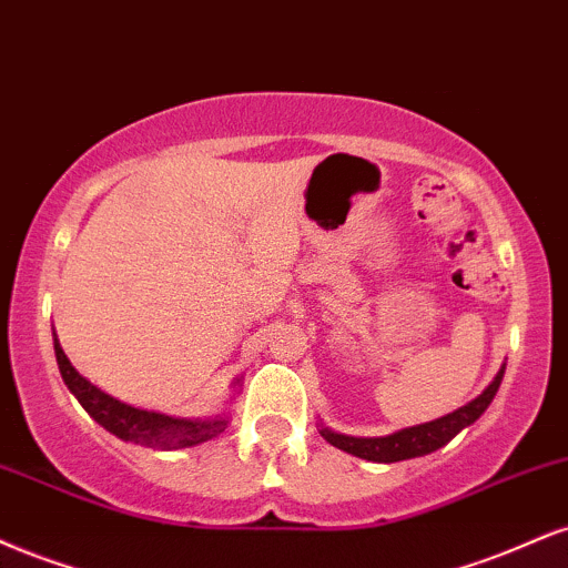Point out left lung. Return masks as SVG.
Listing matches in <instances>:
<instances>
[{
    "label": "left lung",
    "instance_id": "left-lung-1",
    "mask_svg": "<svg viewBox=\"0 0 568 568\" xmlns=\"http://www.w3.org/2000/svg\"><path fill=\"white\" fill-rule=\"evenodd\" d=\"M503 373H497V378L491 381L487 386V392L476 396L474 402H468L466 407L455 409V413L444 415L439 420L432 423H423V426H413V428H402L392 436H375V439H362V436H344L336 432H327L323 428V434L333 447L344 449L354 457H362V460H371V463H396V460H409V457H420L434 453L447 444L453 436H457L463 428L470 426L484 409L489 407V402L495 399L497 388H500Z\"/></svg>",
    "mask_w": 568,
    "mask_h": 568
}]
</instances>
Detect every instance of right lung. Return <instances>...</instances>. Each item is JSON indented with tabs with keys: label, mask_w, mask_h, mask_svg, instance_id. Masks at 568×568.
<instances>
[{
	"label": "right lung",
	"mask_w": 568,
	"mask_h": 568,
	"mask_svg": "<svg viewBox=\"0 0 568 568\" xmlns=\"http://www.w3.org/2000/svg\"><path fill=\"white\" fill-rule=\"evenodd\" d=\"M54 357H58L60 375H63L65 386L71 388V394L81 402V407L100 423L105 432L119 436V439L140 444V447L150 449H184L195 447V444L214 439L216 434L224 432L227 420H184V418H169V415L150 413V409H136L124 402L113 399L105 392H100L98 386L89 384L87 378H81L77 367L71 365L65 357V352L60 349L58 338H54Z\"/></svg>",
	"instance_id": "obj_1"
}]
</instances>
